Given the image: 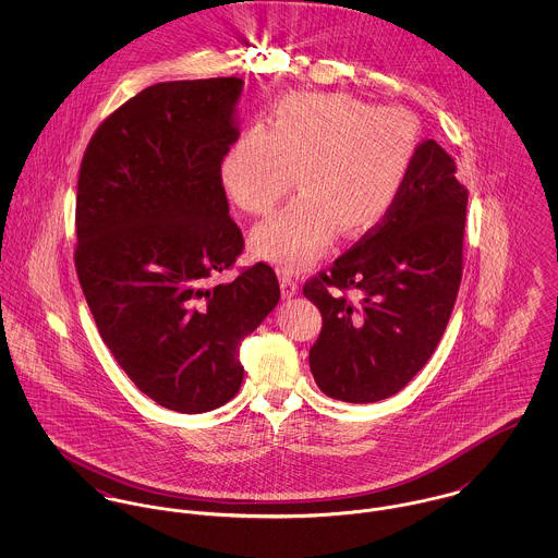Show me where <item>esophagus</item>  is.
Segmentation results:
<instances>
[{
  "label": "esophagus",
  "instance_id": "esophagus-1",
  "mask_svg": "<svg viewBox=\"0 0 558 558\" xmlns=\"http://www.w3.org/2000/svg\"><path fill=\"white\" fill-rule=\"evenodd\" d=\"M281 294H283V299H292L299 294V283L288 275L281 277Z\"/></svg>",
  "mask_w": 558,
  "mask_h": 558
}]
</instances>
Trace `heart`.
Wrapping results in <instances>:
<instances>
[{
  "label": "heart",
  "instance_id": "1",
  "mask_svg": "<svg viewBox=\"0 0 558 558\" xmlns=\"http://www.w3.org/2000/svg\"><path fill=\"white\" fill-rule=\"evenodd\" d=\"M421 142L416 118L348 94H290L268 131L251 126L230 146L221 178L251 215L270 213L294 186L301 197L251 232V251L290 272L319 259L337 232L363 236L396 208Z\"/></svg>",
  "mask_w": 558,
  "mask_h": 558
}]
</instances>
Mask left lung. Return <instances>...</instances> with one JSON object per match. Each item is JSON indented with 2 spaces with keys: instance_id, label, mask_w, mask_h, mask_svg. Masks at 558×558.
<instances>
[{
  "instance_id": "8db88e82",
  "label": "left lung",
  "mask_w": 558,
  "mask_h": 558,
  "mask_svg": "<svg viewBox=\"0 0 558 558\" xmlns=\"http://www.w3.org/2000/svg\"><path fill=\"white\" fill-rule=\"evenodd\" d=\"M456 171L434 140L423 142L389 217L305 283L322 314L310 367L324 396L391 398L434 354L462 281L469 191ZM337 289H356L360 303Z\"/></svg>"
}]
</instances>
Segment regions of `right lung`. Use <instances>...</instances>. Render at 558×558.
Wrapping results in <instances>:
<instances>
[{"label": "right lung", "instance_id": "right-lung-1", "mask_svg": "<svg viewBox=\"0 0 558 558\" xmlns=\"http://www.w3.org/2000/svg\"><path fill=\"white\" fill-rule=\"evenodd\" d=\"M242 85L155 83L98 126L81 162L75 264L87 307L135 387L184 414L239 393L240 343L281 296L264 262L208 286L244 246L221 182Z\"/></svg>", "mask_w": 558, "mask_h": 558}]
</instances>
